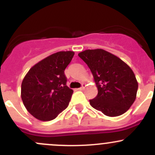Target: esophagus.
I'll list each match as a JSON object with an SVG mask.
<instances>
[{
  "instance_id": "34e87169",
  "label": "esophagus",
  "mask_w": 155,
  "mask_h": 155,
  "mask_svg": "<svg viewBox=\"0 0 155 155\" xmlns=\"http://www.w3.org/2000/svg\"><path fill=\"white\" fill-rule=\"evenodd\" d=\"M85 86H86V85H85V84H83V85H82V86L81 87H79V88H78L77 90H79V91H82V90H84V89H85Z\"/></svg>"
}]
</instances>
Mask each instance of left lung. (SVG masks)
Masks as SVG:
<instances>
[{"label": "left lung", "instance_id": "left-lung-1", "mask_svg": "<svg viewBox=\"0 0 155 155\" xmlns=\"http://www.w3.org/2000/svg\"><path fill=\"white\" fill-rule=\"evenodd\" d=\"M78 55L90 68L98 90L90 100L92 107L109 117L126 112L137 97L138 82L132 69L115 54L102 49H87Z\"/></svg>", "mask_w": 155, "mask_h": 155}]
</instances>
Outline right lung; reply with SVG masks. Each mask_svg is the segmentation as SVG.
I'll return each mask as SVG.
<instances>
[{
	"mask_svg": "<svg viewBox=\"0 0 155 155\" xmlns=\"http://www.w3.org/2000/svg\"><path fill=\"white\" fill-rule=\"evenodd\" d=\"M73 55V51L54 53L34 65L23 79L21 100L37 119L51 121L68 107L73 91L66 85L64 70Z\"/></svg>",
	"mask_w": 155,
	"mask_h": 155,
	"instance_id": "right-lung-1",
	"label": "right lung"
}]
</instances>
